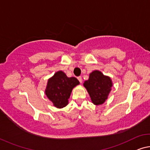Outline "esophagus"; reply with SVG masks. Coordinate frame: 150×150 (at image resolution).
<instances>
[{"label":"esophagus","mask_w":150,"mask_h":150,"mask_svg":"<svg viewBox=\"0 0 150 150\" xmlns=\"http://www.w3.org/2000/svg\"><path fill=\"white\" fill-rule=\"evenodd\" d=\"M77 79H78V80H79V81L81 83L82 81H83L82 77H77Z\"/></svg>","instance_id":"34e87169"}]
</instances>
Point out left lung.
I'll list each match as a JSON object with an SVG mask.
<instances>
[{
	"label": "left lung",
	"mask_w": 150,
	"mask_h": 150,
	"mask_svg": "<svg viewBox=\"0 0 150 150\" xmlns=\"http://www.w3.org/2000/svg\"><path fill=\"white\" fill-rule=\"evenodd\" d=\"M83 86L91 97L92 103L99 105L108 99L113 82L109 76L103 75L98 70H95L89 74V79L85 81Z\"/></svg>",
	"instance_id": "obj_1"
}]
</instances>
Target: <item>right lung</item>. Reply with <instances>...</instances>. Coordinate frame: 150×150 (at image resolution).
<instances>
[{
  "instance_id": "add662e5",
  "label": "right lung",
  "mask_w": 150,
  "mask_h": 150,
  "mask_svg": "<svg viewBox=\"0 0 150 150\" xmlns=\"http://www.w3.org/2000/svg\"><path fill=\"white\" fill-rule=\"evenodd\" d=\"M78 85L77 78L68 77L62 71H59L47 81L45 95L55 108H63L68 105L72 90Z\"/></svg>"
}]
</instances>
